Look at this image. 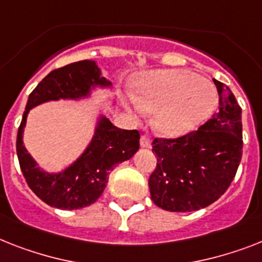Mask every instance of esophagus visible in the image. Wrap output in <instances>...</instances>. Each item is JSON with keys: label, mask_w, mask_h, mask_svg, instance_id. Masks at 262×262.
<instances>
[{"label": "esophagus", "mask_w": 262, "mask_h": 262, "mask_svg": "<svg viewBox=\"0 0 262 262\" xmlns=\"http://www.w3.org/2000/svg\"><path fill=\"white\" fill-rule=\"evenodd\" d=\"M140 146L143 147V148H150L151 147L150 136L147 135V134H143V135L140 136Z\"/></svg>", "instance_id": "34e87169"}]
</instances>
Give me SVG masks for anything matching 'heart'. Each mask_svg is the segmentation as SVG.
<instances>
[{"instance_id": "b5f03b06", "label": "heart", "mask_w": 262, "mask_h": 262, "mask_svg": "<svg viewBox=\"0 0 262 262\" xmlns=\"http://www.w3.org/2000/svg\"><path fill=\"white\" fill-rule=\"evenodd\" d=\"M217 104L211 84L190 71L147 72L136 81L135 111L155 114L154 124L166 136H182L205 123Z\"/></svg>"}]
</instances>
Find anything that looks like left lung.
I'll list each match as a JSON object with an SVG mask.
<instances>
[{
    "label": "left lung",
    "instance_id": "obj_1",
    "mask_svg": "<svg viewBox=\"0 0 262 262\" xmlns=\"http://www.w3.org/2000/svg\"><path fill=\"white\" fill-rule=\"evenodd\" d=\"M218 111L204 126L175 139L155 138L157 167L150 175L151 200L163 210L195 211L228 190L243 157L241 107L224 83L214 80Z\"/></svg>",
    "mask_w": 262,
    "mask_h": 262
}]
</instances>
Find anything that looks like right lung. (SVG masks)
<instances>
[{"instance_id": "1", "label": "right lung", "mask_w": 262, "mask_h": 262, "mask_svg": "<svg viewBox=\"0 0 262 262\" xmlns=\"http://www.w3.org/2000/svg\"><path fill=\"white\" fill-rule=\"evenodd\" d=\"M95 87H111V81L101 76L96 62L83 60L52 71L28 97L17 134V157L28 186L52 207L75 210L92 205L104 191L112 170L139 150L140 135L136 129L118 128L105 116H100L85 151L61 172L41 170L28 154L23 134L30 110L45 101L87 97Z\"/></svg>"}]
</instances>
